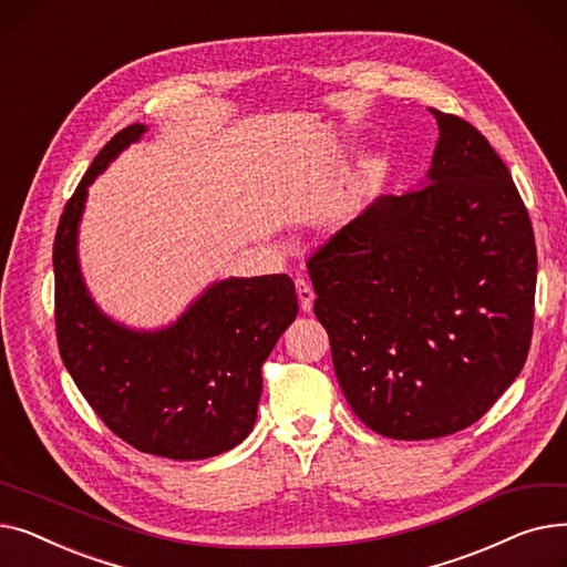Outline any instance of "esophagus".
I'll use <instances>...</instances> for the list:
<instances>
[{
    "label": "esophagus",
    "mask_w": 567,
    "mask_h": 567,
    "mask_svg": "<svg viewBox=\"0 0 567 567\" xmlns=\"http://www.w3.org/2000/svg\"><path fill=\"white\" fill-rule=\"evenodd\" d=\"M296 296H299L301 310L310 312L312 303H315V291H312V287L306 280H296Z\"/></svg>",
    "instance_id": "obj_1"
}]
</instances>
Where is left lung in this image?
I'll list each match as a JSON object with an SVG mask.
<instances>
[{
  "label": "left lung",
  "instance_id": "obj_1",
  "mask_svg": "<svg viewBox=\"0 0 567 567\" xmlns=\"http://www.w3.org/2000/svg\"><path fill=\"white\" fill-rule=\"evenodd\" d=\"M432 114L421 188L377 197L308 264L349 406L400 441L483 419L533 331L538 259L513 176L468 122Z\"/></svg>",
  "mask_w": 567,
  "mask_h": 567
}]
</instances>
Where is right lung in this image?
<instances>
[{"mask_svg":"<svg viewBox=\"0 0 567 567\" xmlns=\"http://www.w3.org/2000/svg\"><path fill=\"white\" fill-rule=\"evenodd\" d=\"M146 133H116L86 169L54 236V319L62 361L101 421L133 449L206 460L241 443L261 398V363L299 312L289 276L225 278L161 329H133L89 293L78 236L89 186Z\"/></svg>","mask_w":567,"mask_h":567,"instance_id":"obj_1","label":"right lung"}]
</instances>
